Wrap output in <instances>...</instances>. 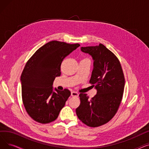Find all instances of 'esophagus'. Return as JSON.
Returning <instances> with one entry per match:
<instances>
[{
  "label": "esophagus",
  "instance_id": "34e87169",
  "mask_svg": "<svg viewBox=\"0 0 149 149\" xmlns=\"http://www.w3.org/2000/svg\"><path fill=\"white\" fill-rule=\"evenodd\" d=\"M79 93H77V92H75V91L71 92V96L72 97H79Z\"/></svg>",
  "mask_w": 149,
  "mask_h": 149
}]
</instances>
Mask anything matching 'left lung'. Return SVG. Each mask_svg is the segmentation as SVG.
Returning a JSON list of instances; mask_svg holds the SVG:
<instances>
[{"label": "left lung", "instance_id": "obj_1", "mask_svg": "<svg viewBox=\"0 0 149 149\" xmlns=\"http://www.w3.org/2000/svg\"><path fill=\"white\" fill-rule=\"evenodd\" d=\"M81 50L93 60L89 83L97 92L91 100L87 94L80 93L76 113L84 124L96 127L108 123L118 111L124 92V76L118 58L103 44L81 47Z\"/></svg>", "mask_w": 149, "mask_h": 149}]
</instances>
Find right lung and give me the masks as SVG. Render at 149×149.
<instances>
[{"label":"right lung","instance_id":"obj_1","mask_svg":"<svg viewBox=\"0 0 149 149\" xmlns=\"http://www.w3.org/2000/svg\"><path fill=\"white\" fill-rule=\"evenodd\" d=\"M80 45L53 40L40 47L25 65L20 77L22 97L28 114L42 124L56 120L70 92L60 91L52 84L61 75L63 59Z\"/></svg>","mask_w":149,"mask_h":149}]
</instances>
